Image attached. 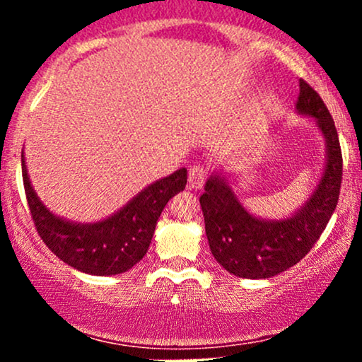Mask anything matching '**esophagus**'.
I'll use <instances>...</instances> for the list:
<instances>
[{
	"instance_id": "esophagus-1",
	"label": "esophagus",
	"mask_w": 362,
	"mask_h": 362,
	"mask_svg": "<svg viewBox=\"0 0 362 362\" xmlns=\"http://www.w3.org/2000/svg\"><path fill=\"white\" fill-rule=\"evenodd\" d=\"M207 178V170L202 165H194L189 170V187L190 189H201Z\"/></svg>"
}]
</instances>
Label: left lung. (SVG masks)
Segmentation results:
<instances>
[{
	"label": "left lung",
	"instance_id": "1",
	"mask_svg": "<svg viewBox=\"0 0 362 362\" xmlns=\"http://www.w3.org/2000/svg\"><path fill=\"white\" fill-rule=\"evenodd\" d=\"M296 109L317 120L328 149L320 185L301 211L282 221H262L247 213L219 177L206 182V192L199 199L214 259L243 279H265L298 264L318 242L337 207L342 151L334 119L322 97L305 80H300Z\"/></svg>",
	"mask_w": 362,
	"mask_h": 362
}]
</instances>
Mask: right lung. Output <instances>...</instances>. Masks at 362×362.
<instances>
[{"label": "right lung", "mask_w": 362, "mask_h": 362, "mask_svg": "<svg viewBox=\"0 0 362 362\" xmlns=\"http://www.w3.org/2000/svg\"><path fill=\"white\" fill-rule=\"evenodd\" d=\"M22 177L28 209L42 242L62 262L93 276L122 274L138 264L146 255L163 207L187 184V170L180 168L149 185L105 221L73 224L49 213L37 199L23 155Z\"/></svg>", "instance_id": "add662e5"}]
</instances>
